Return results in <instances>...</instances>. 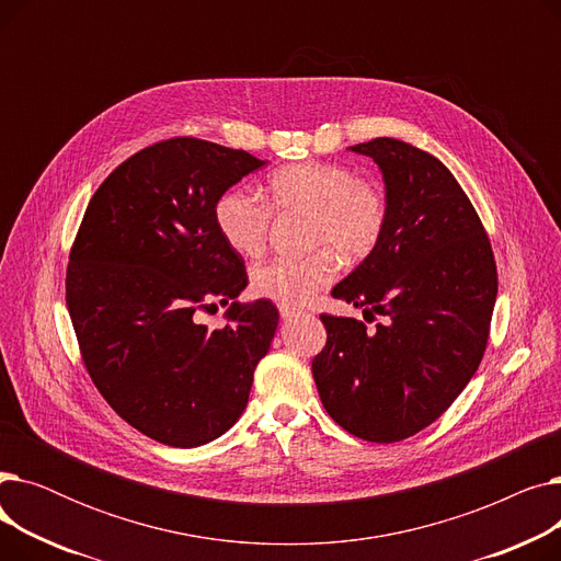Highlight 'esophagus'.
I'll return each mask as SVG.
<instances>
[{"label":"esophagus","instance_id":"esophagus-1","mask_svg":"<svg viewBox=\"0 0 561 561\" xmlns=\"http://www.w3.org/2000/svg\"><path fill=\"white\" fill-rule=\"evenodd\" d=\"M279 313H282V318H284V320H290V318L300 316V311H296V309H286V307H279Z\"/></svg>","mask_w":561,"mask_h":561}]
</instances>
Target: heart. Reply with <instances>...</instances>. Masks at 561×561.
Wrapping results in <instances>:
<instances>
[{"mask_svg": "<svg viewBox=\"0 0 561 561\" xmlns=\"http://www.w3.org/2000/svg\"><path fill=\"white\" fill-rule=\"evenodd\" d=\"M268 201L248 188L225 191L214 220L218 233L239 256L256 259L268 243L273 213L305 214L307 248H318L302 259H275L252 271V293L286 309L305 307L318 290L332 284L339 273V256L362 261L370 256L389 225V202L370 180L325 161H302L279 168L268 180Z\"/></svg>", "mask_w": 561, "mask_h": 561, "instance_id": "heart-1", "label": "heart"}]
</instances>
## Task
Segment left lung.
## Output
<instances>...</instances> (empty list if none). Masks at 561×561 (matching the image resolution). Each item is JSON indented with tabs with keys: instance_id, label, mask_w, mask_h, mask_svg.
I'll use <instances>...</instances> for the list:
<instances>
[{
	"instance_id": "1",
	"label": "left lung",
	"mask_w": 561,
	"mask_h": 561,
	"mask_svg": "<svg viewBox=\"0 0 561 561\" xmlns=\"http://www.w3.org/2000/svg\"><path fill=\"white\" fill-rule=\"evenodd\" d=\"M350 150L377 163L389 225L332 296L385 322L366 330L322 313L328 343L311 370L343 430L396 444L432 425L476 375L497 296L495 261L473 204L436 157L398 138Z\"/></svg>"
}]
</instances>
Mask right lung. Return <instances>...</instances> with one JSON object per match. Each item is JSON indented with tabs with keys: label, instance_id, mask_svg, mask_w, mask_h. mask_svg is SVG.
<instances>
[{
	"label": "right lung",
	"instance_id": "right-lung-1",
	"mask_svg": "<svg viewBox=\"0 0 561 561\" xmlns=\"http://www.w3.org/2000/svg\"><path fill=\"white\" fill-rule=\"evenodd\" d=\"M261 165L209 140H163L117 165L83 214L66 275L83 364L115 414L159 444L225 434L271 350L279 311L236 302L245 263L214 220L218 197ZM214 299L232 302L222 331L194 320Z\"/></svg>",
	"mask_w": 561,
	"mask_h": 561
}]
</instances>
